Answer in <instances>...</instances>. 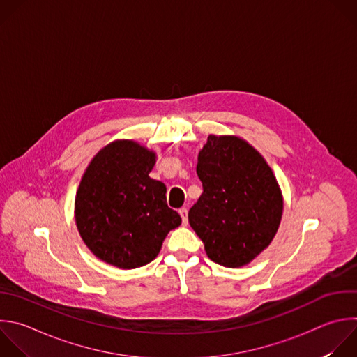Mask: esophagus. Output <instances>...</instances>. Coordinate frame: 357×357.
I'll return each mask as SVG.
<instances>
[{"instance_id":"obj_1","label":"esophagus","mask_w":357,"mask_h":357,"mask_svg":"<svg viewBox=\"0 0 357 357\" xmlns=\"http://www.w3.org/2000/svg\"><path fill=\"white\" fill-rule=\"evenodd\" d=\"M179 214H181V217H182V224H183V225H188V208H186V207H182V208L179 210Z\"/></svg>"}]
</instances>
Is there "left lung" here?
I'll list each match as a JSON object with an SVG mask.
<instances>
[{"instance_id": "obj_1", "label": "left lung", "mask_w": 357, "mask_h": 357, "mask_svg": "<svg viewBox=\"0 0 357 357\" xmlns=\"http://www.w3.org/2000/svg\"><path fill=\"white\" fill-rule=\"evenodd\" d=\"M196 172L203 193L188 217L207 257L225 268L248 265L269 247L283 214L271 167L245 140L210 135Z\"/></svg>"}]
</instances>
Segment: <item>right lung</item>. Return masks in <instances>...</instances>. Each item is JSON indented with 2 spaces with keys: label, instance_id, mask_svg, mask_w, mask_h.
<instances>
[{
  "label": "right lung",
  "instance_id": "right-lung-1",
  "mask_svg": "<svg viewBox=\"0 0 357 357\" xmlns=\"http://www.w3.org/2000/svg\"><path fill=\"white\" fill-rule=\"evenodd\" d=\"M155 153L133 140L105 146L89 162L75 196V222L89 251L121 269L157 258L181 215L167 204V188L149 176Z\"/></svg>",
  "mask_w": 357,
  "mask_h": 357
}]
</instances>
